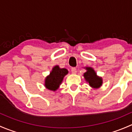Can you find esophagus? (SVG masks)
Here are the masks:
<instances>
[{
  "label": "esophagus",
  "instance_id": "34e87169",
  "mask_svg": "<svg viewBox=\"0 0 132 132\" xmlns=\"http://www.w3.org/2000/svg\"><path fill=\"white\" fill-rule=\"evenodd\" d=\"M71 73H72L73 74H75L76 73H77V69H76L75 68H71Z\"/></svg>",
  "mask_w": 132,
  "mask_h": 132
}]
</instances>
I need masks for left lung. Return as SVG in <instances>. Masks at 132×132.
<instances>
[{
	"instance_id": "8db88e82",
	"label": "left lung",
	"mask_w": 132,
	"mask_h": 132,
	"mask_svg": "<svg viewBox=\"0 0 132 132\" xmlns=\"http://www.w3.org/2000/svg\"><path fill=\"white\" fill-rule=\"evenodd\" d=\"M86 70H87L86 73L84 74L85 80L89 84V86L93 88H99L102 86L103 83V80L102 77L97 76L96 73L95 72L93 68L91 67H86Z\"/></svg>"
}]
</instances>
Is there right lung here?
<instances>
[{"label": "right lung", "instance_id": "1", "mask_svg": "<svg viewBox=\"0 0 132 132\" xmlns=\"http://www.w3.org/2000/svg\"><path fill=\"white\" fill-rule=\"evenodd\" d=\"M68 73V71L66 68H60L59 66H55L50 75L45 78V87L50 91H56L62 83L64 77Z\"/></svg>", "mask_w": 132, "mask_h": 132}]
</instances>
